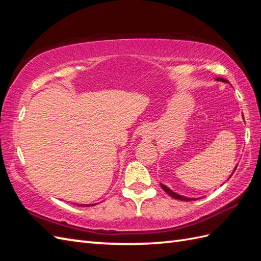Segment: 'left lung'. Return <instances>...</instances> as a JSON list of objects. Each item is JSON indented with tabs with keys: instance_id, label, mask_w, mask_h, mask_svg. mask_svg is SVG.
I'll list each match as a JSON object with an SVG mask.
<instances>
[{
	"instance_id": "left-lung-1",
	"label": "left lung",
	"mask_w": 261,
	"mask_h": 261,
	"mask_svg": "<svg viewBox=\"0 0 261 261\" xmlns=\"http://www.w3.org/2000/svg\"><path fill=\"white\" fill-rule=\"evenodd\" d=\"M216 81H219V82H223V83H229V82L226 81V80H224V79H221V77H219V79H216ZM237 167H238V165H237L236 167H234L233 171H232V174L234 173V170L237 169ZM232 174L230 175V177L232 176ZM230 177H229V178H230ZM229 178H228V179H229ZM160 186H162L163 190H164L166 193H167L169 196L174 197V198H176V199H180V201H194V199H198V198H194V197H186V196H182V195H180V194H177L176 192L171 191L169 187H167V186L164 185V184H160Z\"/></svg>"
}]
</instances>
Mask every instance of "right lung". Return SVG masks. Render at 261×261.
I'll return each mask as SVG.
<instances>
[{
    "instance_id": "obj_1",
    "label": "right lung",
    "mask_w": 261,
    "mask_h": 261,
    "mask_svg": "<svg viewBox=\"0 0 261 261\" xmlns=\"http://www.w3.org/2000/svg\"><path fill=\"white\" fill-rule=\"evenodd\" d=\"M74 204L76 205V203H74ZM93 205H95V204H80L79 206H86L87 207V206H93Z\"/></svg>"
}]
</instances>
